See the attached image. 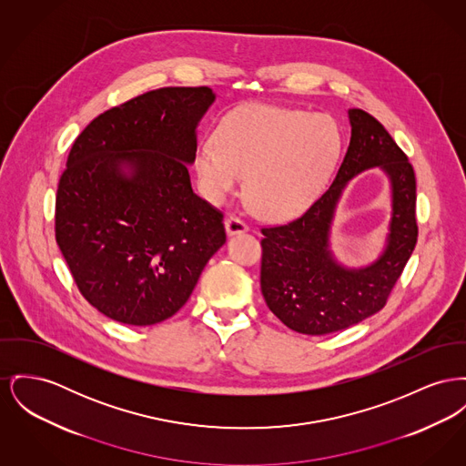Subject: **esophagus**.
Instances as JSON below:
<instances>
[{"label": "esophagus", "instance_id": "obj_1", "mask_svg": "<svg viewBox=\"0 0 466 466\" xmlns=\"http://www.w3.org/2000/svg\"><path fill=\"white\" fill-rule=\"evenodd\" d=\"M225 230H227V234L234 236V234H241V232L248 230V225L243 219L232 215V217L225 218Z\"/></svg>", "mask_w": 466, "mask_h": 466}]
</instances>
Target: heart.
Masks as SVG:
<instances>
[{"mask_svg":"<svg viewBox=\"0 0 466 466\" xmlns=\"http://www.w3.org/2000/svg\"><path fill=\"white\" fill-rule=\"evenodd\" d=\"M215 140L195 158L206 198L223 202L248 177V204L269 219L302 213L324 188L341 147L328 117L258 102L230 110Z\"/></svg>","mask_w":466,"mask_h":466,"instance_id":"obj_1","label":"heart"}]
</instances>
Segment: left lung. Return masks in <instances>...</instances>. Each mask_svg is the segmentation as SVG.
<instances>
[{
	"label": "left lung",
	"mask_w": 466,
	"mask_h": 466,
	"mask_svg": "<svg viewBox=\"0 0 466 466\" xmlns=\"http://www.w3.org/2000/svg\"><path fill=\"white\" fill-rule=\"evenodd\" d=\"M352 136L338 174L301 217L262 227L260 289L274 315L292 330L320 336L350 328L380 311L417 243L415 172L382 123L366 110H349ZM380 166L393 185V218L383 257L370 268H341L328 251V228L344 185L359 171Z\"/></svg>",
	"instance_id": "1"
}]
</instances>
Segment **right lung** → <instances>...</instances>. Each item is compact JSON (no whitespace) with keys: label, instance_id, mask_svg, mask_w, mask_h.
Masks as SVG:
<instances>
[{"label":"right lung","instance_id":"right-lung-1","mask_svg":"<svg viewBox=\"0 0 466 466\" xmlns=\"http://www.w3.org/2000/svg\"><path fill=\"white\" fill-rule=\"evenodd\" d=\"M213 100L208 86L147 91L95 117L68 153L56 243L84 299L116 322L172 317L227 239L223 213L193 193L187 165Z\"/></svg>","mask_w":466,"mask_h":466}]
</instances>
